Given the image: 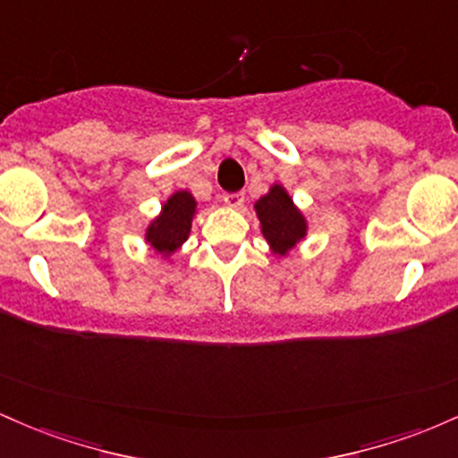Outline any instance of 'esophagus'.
<instances>
[{"instance_id":"esophagus-1","label":"esophagus","mask_w":458,"mask_h":458,"mask_svg":"<svg viewBox=\"0 0 458 458\" xmlns=\"http://www.w3.org/2000/svg\"><path fill=\"white\" fill-rule=\"evenodd\" d=\"M223 201H225V205H229V208L240 209L244 205V194L242 192H227V194H223Z\"/></svg>"}]
</instances>
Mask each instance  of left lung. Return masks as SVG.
Listing matches in <instances>:
<instances>
[{
	"mask_svg": "<svg viewBox=\"0 0 458 458\" xmlns=\"http://www.w3.org/2000/svg\"><path fill=\"white\" fill-rule=\"evenodd\" d=\"M261 233L275 255H287L307 235V220L296 208L287 190L275 183L268 194L255 203Z\"/></svg>",
	"mask_w": 458,
	"mask_h": 458,
	"instance_id": "obj_1",
	"label": "left lung"
}]
</instances>
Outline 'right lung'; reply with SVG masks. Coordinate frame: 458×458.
<instances>
[{
	"mask_svg": "<svg viewBox=\"0 0 458 458\" xmlns=\"http://www.w3.org/2000/svg\"><path fill=\"white\" fill-rule=\"evenodd\" d=\"M197 214V201L188 190H177L162 205V212L147 227L145 240L153 246V250L164 257L173 255L179 246L188 240L192 229V218Z\"/></svg>",
	"mask_w": 458,
	"mask_h": 458,
	"instance_id": "right-lung-1",
	"label": "right lung"
}]
</instances>
